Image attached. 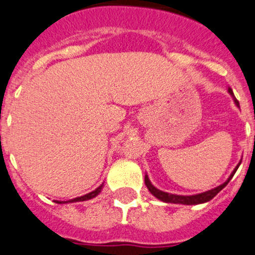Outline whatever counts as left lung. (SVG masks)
Masks as SVG:
<instances>
[{
	"instance_id": "8db88e82",
	"label": "left lung",
	"mask_w": 255,
	"mask_h": 255,
	"mask_svg": "<svg viewBox=\"0 0 255 255\" xmlns=\"http://www.w3.org/2000/svg\"><path fill=\"white\" fill-rule=\"evenodd\" d=\"M228 92L229 95L233 97L234 102H236V105L239 107V102L236 100V97H234V93L233 91H232V88H228ZM242 160L238 163V165H237L236 168H234V170L232 172V174L229 175L228 179L226 180V182L223 183V184L218 185V187L213 188V189L211 190H207V192H203V193H199V194H194V196H178V194H170V193H167V192H163V190H159L157 189V188L154 187V185L150 183L149 178H148V175L145 174L144 177V183L145 185H147L148 190H149L150 193L153 194V196L155 197V198H158L159 201L164 202V203H174V204H185V206H196V204H201V203H206V202H209L211 199H213L214 197L217 196V194L221 192L222 189H223L224 187H226L227 184L229 183V180L233 178L234 173L237 172V169H238V167L241 165Z\"/></svg>"
}]
</instances>
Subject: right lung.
I'll list each match as a JSON object with an SVG mask.
<instances>
[{
  "label": "right lung",
  "instance_id": "1",
  "mask_svg": "<svg viewBox=\"0 0 255 255\" xmlns=\"http://www.w3.org/2000/svg\"><path fill=\"white\" fill-rule=\"evenodd\" d=\"M102 188H103V184L100 185V187H98L97 189L92 190L91 193L85 194V196H82V197H77V198H73V199H70V201H65V202H63V201H54V202H56V203H58V204H65V203H75V202L88 201V199H92V198H95V197H97L98 194L101 193V190H102Z\"/></svg>",
  "mask_w": 255,
  "mask_h": 255
}]
</instances>
